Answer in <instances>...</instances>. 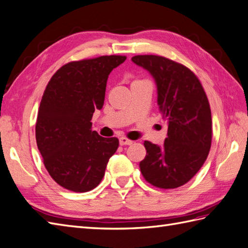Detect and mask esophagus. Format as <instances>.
<instances>
[{"label": "esophagus", "instance_id": "esophagus-1", "mask_svg": "<svg viewBox=\"0 0 248 248\" xmlns=\"http://www.w3.org/2000/svg\"><path fill=\"white\" fill-rule=\"evenodd\" d=\"M119 144L121 146H125V145H132L133 144V140H131L127 138H120L119 139Z\"/></svg>", "mask_w": 248, "mask_h": 248}]
</instances>
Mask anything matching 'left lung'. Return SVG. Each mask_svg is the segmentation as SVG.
Returning a JSON list of instances; mask_svg holds the SVG:
<instances>
[{"label": "left lung", "mask_w": 248, "mask_h": 248, "mask_svg": "<svg viewBox=\"0 0 248 248\" xmlns=\"http://www.w3.org/2000/svg\"><path fill=\"white\" fill-rule=\"evenodd\" d=\"M132 62L155 78L157 104L168 124L162 147L145 140L147 155L140 163L141 175L155 187H179L196 175L211 148L208 97L197 76L180 62L159 55H136Z\"/></svg>", "instance_id": "8db88e82"}]
</instances>
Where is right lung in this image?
<instances>
[{"mask_svg":"<svg viewBox=\"0 0 248 248\" xmlns=\"http://www.w3.org/2000/svg\"><path fill=\"white\" fill-rule=\"evenodd\" d=\"M125 60L124 55H104L67 62L45 89L36 143L49 175L69 191L84 193L98 186L118 148V139L92 131V118L94 109L103 107L110 71Z\"/></svg>","mask_w":248,"mask_h":248,"instance_id":"add662e5","label":"right lung"}]
</instances>
